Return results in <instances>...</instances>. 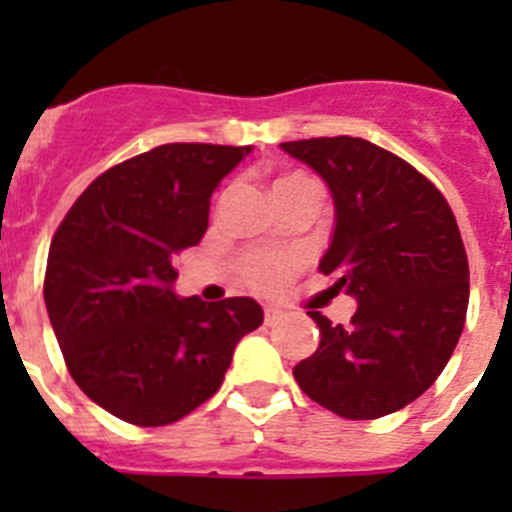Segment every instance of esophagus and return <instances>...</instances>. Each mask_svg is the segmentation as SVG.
Wrapping results in <instances>:
<instances>
[{
	"label": "esophagus",
	"instance_id": "1",
	"mask_svg": "<svg viewBox=\"0 0 512 512\" xmlns=\"http://www.w3.org/2000/svg\"><path fill=\"white\" fill-rule=\"evenodd\" d=\"M279 320H282V312H279L277 307H266V310H264V323L266 325H277Z\"/></svg>",
	"mask_w": 512,
	"mask_h": 512
}]
</instances>
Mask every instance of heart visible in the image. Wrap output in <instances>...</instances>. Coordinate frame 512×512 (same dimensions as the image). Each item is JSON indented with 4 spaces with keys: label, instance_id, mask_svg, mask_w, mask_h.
Instances as JSON below:
<instances>
[{
    "label": "heart",
    "instance_id": "obj_1",
    "mask_svg": "<svg viewBox=\"0 0 512 512\" xmlns=\"http://www.w3.org/2000/svg\"><path fill=\"white\" fill-rule=\"evenodd\" d=\"M302 174H289L277 179L274 184L279 182H289V179H300ZM295 261L284 259V256H256V259L248 261L246 266V282L256 289H274L284 277H287V271L292 269Z\"/></svg>",
    "mask_w": 512,
    "mask_h": 512
}]
</instances>
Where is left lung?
Masks as SVG:
<instances>
[{
	"label": "left lung",
	"mask_w": 512,
	"mask_h": 512,
	"mask_svg": "<svg viewBox=\"0 0 512 512\" xmlns=\"http://www.w3.org/2000/svg\"><path fill=\"white\" fill-rule=\"evenodd\" d=\"M328 184L336 220L318 269L359 302L348 325L318 310L320 346L295 366L310 400L374 420L418 400L449 364L469 305V264L443 194L364 138L282 143Z\"/></svg>",
	"instance_id": "obj_1"
}]
</instances>
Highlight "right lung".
<instances>
[{
	"instance_id": "obj_1",
	"label": "right lung",
	"mask_w": 512,
	"mask_h": 512,
	"mask_svg": "<svg viewBox=\"0 0 512 512\" xmlns=\"http://www.w3.org/2000/svg\"><path fill=\"white\" fill-rule=\"evenodd\" d=\"M251 146L166 143L97 176L53 235L45 307L81 392L156 428L210 400L246 333L251 297H176V256L197 246L210 197Z\"/></svg>"
}]
</instances>
